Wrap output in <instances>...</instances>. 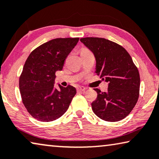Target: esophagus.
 <instances>
[{"mask_svg": "<svg viewBox=\"0 0 159 159\" xmlns=\"http://www.w3.org/2000/svg\"><path fill=\"white\" fill-rule=\"evenodd\" d=\"M77 92H83V91H85V89H86V88L84 87H77Z\"/></svg>", "mask_w": 159, "mask_h": 159, "instance_id": "34e87169", "label": "esophagus"}]
</instances>
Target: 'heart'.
Here are the masks:
<instances>
[{
  "label": "heart",
  "mask_w": 159,
  "mask_h": 159,
  "mask_svg": "<svg viewBox=\"0 0 159 159\" xmlns=\"http://www.w3.org/2000/svg\"><path fill=\"white\" fill-rule=\"evenodd\" d=\"M89 52V51L87 49H85V48H84V49H82L81 50V54H82V53H83V52Z\"/></svg>",
  "instance_id": "1"
}]
</instances>
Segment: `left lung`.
<instances>
[{"instance_id": "1", "label": "left lung", "mask_w": 159, "mask_h": 159, "mask_svg": "<svg viewBox=\"0 0 159 159\" xmlns=\"http://www.w3.org/2000/svg\"><path fill=\"white\" fill-rule=\"evenodd\" d=\"M93 52L96 59V73L108 82L107 91L98 93L92 102L97 116L105 121L116 122L132 111L139 97L140 75L128 52L118 43L104 38L80 39Z\"/></svg>"}]
</instances>
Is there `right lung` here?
<instances>
[{"label":"right lung","instance_id":"1","mask_svg":"<svg viewBox=\"0 0 159 159\" xmlns=\"http://www.w3.org/2000/svg\"><path fill=\"white\" fill-rule=\"evenodd\" d=\"M79 38H58L38 47L27 58L19 78L22 102L29 114L38 120L50 122L63 116L76 95L75 87L59 84L54 87L57 71L63 69L64 61Z\"/></svg>","mask_w":159,"mask_h":159}]
</instances>
